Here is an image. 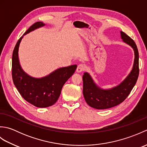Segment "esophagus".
I'll return each mask as SVG.
<instances>
[{"label": "esophagus", "mask_w": 147, "mask_h": 147, "mask_svg": "<svg viewBox=\"0 0 147 147\" xmlns=\"http://www.w3.org/2000/svg\"><path fill=\"white\" fill-rule=\"evenodd\" d=\"M85 68V65L83 64H80L79 65H78V67L76 68V72L77 73H81L83 71H84Z\"/></svg>", "instance_id": "34e87169"}]
</instances>
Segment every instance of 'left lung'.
Returning a JSON list of instances; mask_svg holds the SVG:
<instances>
[{
	"label": "left lung",
	"mask_w": 147,
	"mask_h": 147,
	"mask_svg": "<svg viewBox=\"0 0 147 147\" xmlns=\"http://www.w3.org/2000/svg\"><path fill=\"white\" fill-rule=\"evenodd\" d=\"M124 43L133 49L135 54L131 71L124 80L111 88L104 89L97 85L91 75L85 72L83 76V93L86 102L96 109H106L120 104L129 95L135 85L139 75V54L135 42L126 33L120 32Z\"/></svg>",
	"instance_id": "left-lung-1"
}]
</instances>
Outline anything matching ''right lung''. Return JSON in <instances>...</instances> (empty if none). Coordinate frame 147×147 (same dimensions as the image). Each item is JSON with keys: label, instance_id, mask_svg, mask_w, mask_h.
Listing matches in <instances>:
<instances>
[{"label": "right lung", "instance_id": "right-lung-1", "mask_svg": "<svg viewBox=\"0 0 147 147\" xmlns=\"http://www.w3.org/2000/svg\"><path fill=\"white\" fill-rule=\"evenodd\" d=\"M44 26L45 24L42 21L36 22L31 26L19 39L12 57V76L14 85L25 100L40 108L50 107L57 101L62 86L77 67L76 64L59 67L42 78L31 76L23 69L18 54L21 40L26 34Z\"/></svg>", "mask_w": 147, "mask_h": 147}]
</instances>
